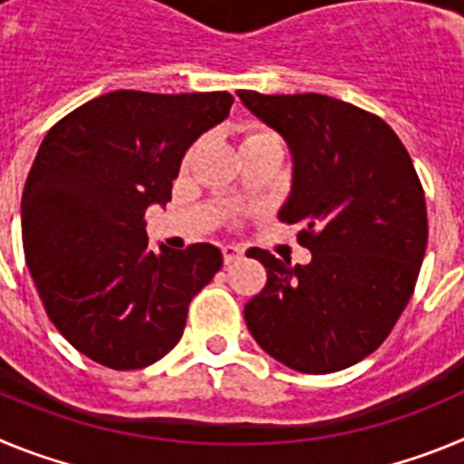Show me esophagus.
Wrapping results in <instances>:
<instances>
[{"label": "esophagus", "mask_w": 464, "mask_h": 464, "mask_svg": "<svg viewBox=\"0 0 464 464\" xmlns=\"http://www.w3.org/2000/svg\"><path fill=\"white\" fill-rule=\"evenodd\" d=\"M241 256H244V251H241L239 246H232V244L223 246V260H225V265H232V262L239 260Z\"/></svg>", "instance_id": "34e87169"}]
</instances>
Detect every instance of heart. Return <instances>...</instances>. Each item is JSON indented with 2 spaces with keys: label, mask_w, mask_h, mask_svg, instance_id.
<instances>
[{
  "label": "heart",
  "mask_w": 464,
  "mask_h": 464,
  "mask_svg": "<svg viewBox=\"0 0 464 464\" xmlns=\"http://www.w3.org/2000/svg\"><path fill=\"white\" fill-rule=\"evenodd\" d=\"M267 139H278L276 134L269 132V130H265V127H256V130H251V132L246 134V141H267Z\"/></svg>",
  "instance_id": "1"
}]
</instances>
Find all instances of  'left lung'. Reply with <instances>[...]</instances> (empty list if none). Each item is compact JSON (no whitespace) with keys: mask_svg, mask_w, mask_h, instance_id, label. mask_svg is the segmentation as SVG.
Returning <instances> with one entry per match:
<instances>
[{"mask_svg":"<svg viewBox=\"0 0 464 464\" xmlns=\"http://www.w3.org/2000/svg\"><path fill=\"white\" fill-rule=\"evenodd\" d=\"M251 113L293 153V186L278 211L299 223L309 265L269 251L246 304V325L274 360L304 374L360 362L385 342L416 288L428 248V208L413 162L392 127L325 94L239 90Z\"/></svg>","mask_w":464,"mask_h":464,"instance_id":"8db88e82","label":"left lung"}]
</instances>
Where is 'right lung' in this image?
Instances as JSON below:
<instances>
[{
    "instance_id": "add662e5",
    "label": "right lung",
    "mask_w": 464,
    "mask_h": 464,
    "mask_svg": "<svg viewBox=\"0 0 464 464\" xmlns=\"http://www.w3.org/2000/svg\"><path fill=\"white\" fill-rule=\"evenodd\" d=\"M229 92L116 90L57 121L24 181L23 248L57 332L111 370H141L179 343L192 297L223 267L211 244L149 248L143 213L165 207Z\"/></svg>"
}]
</instances>
